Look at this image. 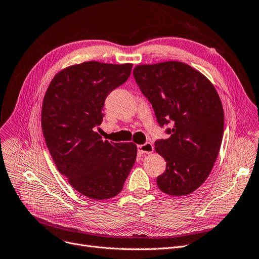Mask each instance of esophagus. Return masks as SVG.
I'll list each match as a JSON object with an SVG mask.
<instances>
[{"label":"esophagus","mask_w":259,"mask_h":259,"mask_svg":"<svg viewBox=\"0 0 259 259\" xmlns=\"http://www.w3.org/2000/svg\"><path fill=\"white\" fill-rule=\"evenodd\" d=\"M137 150L139 153H151L153 151V145L151 143L139 145L137 146Z\"/></svg>","instance_id":"obj_1"}]
</instances>
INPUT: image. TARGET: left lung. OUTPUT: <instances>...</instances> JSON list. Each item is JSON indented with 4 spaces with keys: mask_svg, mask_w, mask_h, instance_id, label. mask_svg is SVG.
<instances>
[{
    "mask_svg": "<svg viewBox=\"0 0 259 259\" xmlns=\"http://www.w3.org/2000/svg\"><path fill=\"white\" fill-rule=\"evenodd\" d=\"M135 81L167 139L154 143L166 161L159 189L182 197L197 190L214 166L224 135L221 98L206 77L179 61L136 66Z\"/></svg>",
    "mask_w": 259,
    "mask_h": 259,
    "instance_id": "left-lung-1",
    "label": "left lung"
}]
</instances>
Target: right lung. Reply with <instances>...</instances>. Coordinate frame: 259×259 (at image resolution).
Segmentation results:
<instances>
[{
  "label": "right lung",
  "instance_id": "right-lung-1",
  "mask_svg": "<svg viewBox=\"0 0 259 259\" xmlns=\"http://www.w3.org/2000/svg\"><path fill=\"white\" fill-rule=\"evenodd\" d=\"M132 64L88 61L61 70L52 80L42 106V130L59 173L76 191L94 200L122 190L137 155L133 143L103 140L107 96L126 82Z\"/></svg>",
  "mask_w": 259,
  "mask_h": 259
}]
</instances>
